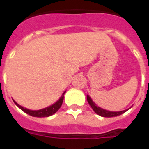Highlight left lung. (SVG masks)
Masks as SVG:
<instances>
[{
    "mask_svg": "<svg viewBox=\"0 0 149 149\" xmlns=\"http://www.w3.org/2000/svg\"><path fill=\"white\" fill-rule=\"evenodd\" d=\"M86 99H87V101H88L89 104L91 105V107L93 108V110L97 114L101 116V117H104V118H113V117H117V116H119L120 114H122L125 112L127 111V110H125V111H118V112H113V111H106V110H104V109L100 108L99 107H97L95 104L94 102H93L92 99H91L88 95L86 96Z\"/></svg>",
    "mask_w": 149,
    "mask_h": 149,
    "instance_id": "8db88e82",
    "label": "left lung"
}]
</instances>
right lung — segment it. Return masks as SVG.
I'll list each match as a JSON object with an SVG mask.
<instances>
[{
  "instance_id": "1",
  "label": "right lung",
  "mask_w": 149,
  "mask_h": 149,
  "mask_svg": "<svg viewBox=\"0 0 149 149\" xmlns=\"http://www.w3.org/2000/svg\"><path fill=\"white\" fill-rule=\"evenodd\" d=\"M65 93V91L63 93V96L59 98V100H58V101L56 102L55 104L51 105V106L48 107L46 108L42 109V110H38V111H31V110H29V109L24 108L23 107L20 106L19 104H17L15 101L14 102H15V104H16L21 110H22L24 112H25V113L29 114V115L32 116V117H36V118H44V117H49V116L52 115V114H54L56 112H57V111H58V109L61 107V106H62Z\"/></svg>"
}]
</instances>
